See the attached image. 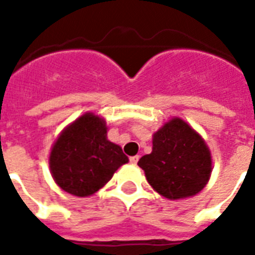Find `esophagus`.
I'll list each match as a JSON object with an SVG mask.
<instances>
[{
    "instance_id": "34e87169",
    "label": "esophagus",
    "mask_w": 255,
    "mask_h": 255,
    "mask_svg": "<svg viewBox=\"0 0 255 255\" xmlns=\"http://www.w3.org/2000/svg\"><path fill=\"white\" fill-rule=\"evenodd\" d=\"M129 161H131L132 164H137V161H139V156H131V157H129Z\"/></svg>"
}]
</instances>
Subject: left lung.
<instances>
[{"label": "left lung", "instance_id": "obj_1", "mask_svg": "<svg viewBox=\"0 0 255 255\" xmlns=\"http://www.w3.org/2000/svg\"><path fill=\"white\" fill-rule=\"evenodd\" d=\"M137 165L157 193L180 200L204 189L212 174V156L200 133L182 119L173 118L153 133L152 152Z\"/></svg>", "mask_w": 255, "mask_h": 255}]
</instances>
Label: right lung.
Segmentation results:
<instances>
[{"label":"right lung","instance_id":"1","mask_svg":"<svg viewBox=\"0 0 255 255\" xmlns=\"http://www.w3.org/2000/svg\"><path fill=\"white\" fill-rule=\"evenodd\" d=\"M128 163L122 148L107 139L106 122L86 112L58 136L50 152L54 181L70 194L87 197L103 188Z\"/></svg>","mask_w":255,"mask_h":255}]
</instances>
